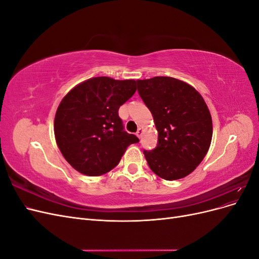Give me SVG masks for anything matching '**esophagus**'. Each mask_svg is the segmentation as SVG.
Wrapping results in <instances>:
<instances>
[{"label":"esophagus","mask_w":259,"mask_h":259,"mask_svg":"<svg viewBox=\"0 0 259 259\" xmlns=\"http://www.w3.org/2000/svg\"><path fill=\"white\" fill-rule=\"evenodd\" d=\"M143 133H144L143 128H139V130L137 131V133H136V135H137V137H138V138H142V136H143Z\"/></svg>","instance_id":"obj_1"}]
</instances>
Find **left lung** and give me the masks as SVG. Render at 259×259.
<instances>
[{
    "instance_id": "left-lung-1",
    "label": "left lung",
    "mask_w": 259,
    "mask_h": 259,
    "mask_svg": "<svg viewBox=\"0 0 259 259\" xmlns=\"http://www.w3.org/2000/svg\"><path fill=\"white\" fill-rule=\"evenodd\" d=\"M140 97L151 111L158 130V146L144 151L148 165L165 180L184 178L206 155L213 123L201 94L170 76L137 80Z\"/></svg>"
}]
</instances>
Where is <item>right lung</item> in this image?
<instances>
[{
    "mask_svg": "<svg viewBox=\"0 0 259 259\" xmlns=\"http://www.w3.org/2000/svg\"><path fill=\"white\" fill-rule=\"evenodd\" d=\"M136 81L97 76L62 98L54 121L61 154L74 169L100 176L119 164L130 145L139 139L123 128L119 108L134 95Z\"/></svg>",
    "mask_w": 259,
    "mask_h": 259,
    "instance_id": "1",
    "label": "right lung"
}]
</instances>
